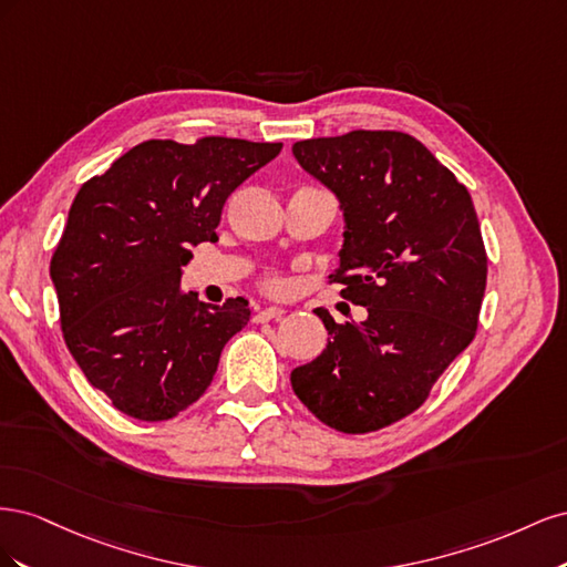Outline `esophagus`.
I'll list each match as a JSON object with an SVG mask.
<instances>
[{"instance_id": "34e87169", "label": "esophagus", "mask_w": 567, "mask_h": 567, "mask_svg": "<svg viewBox=\"0 0 567 567\" xmlns=\"http://www.w3.org/2000/svg\"><path fill=\"white\" fill-rule=\"evenodd\" d=\"M286 315V310L284 307H279V305H269V307H265V310H260L255 315V321H269V319H279V317H284Z\"/></svg>"}]
</instances>
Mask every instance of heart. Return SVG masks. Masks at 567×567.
I'll return each mask as SVG.
<instances>
[{"mask_svg":"<svg viewBox=\"0 0 567 567\" xmlns=\"http://www.w3.org/2000/svg\"><path fill=\"white\" fill-rule=\"evenodd\" d=\"M267 288H269V290H281V288H284V281L277 279V277H271V279H267Z\"/></svg>","mask_w":567,"mask_h":567,"instance_id":"heart-1","label":"heart"}]
</instances>
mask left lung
<instances>
[{
	"instance_id": "1",
	"label": "left lung",
	"mask_w": 567,
	"mask_h": 567,
	"mask_svg": "<svg viewBox=\"0 0 567 567\" xmlns=\"http://www.w3.org/2000/svg\"><path fill=\"white\" fill-rule=\"evenodd\" d=\"M293 156L340 200V296L367 307L326 350L290 373L300 402L340 433H371L416 411L471 346L487 252L468 188L419 140L354 130L293 144Z\"/></svg>"
}]
</instances>
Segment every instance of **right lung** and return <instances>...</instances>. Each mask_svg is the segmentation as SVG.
<instances>
[{
  "mask_svg": "<svg viewBox=\"0 0 567 567\" xmlns=\"http://www.w3.org/2000/svg\"><path fill=\"white\" fill-rule=\"evenodd\" d=\"M281 146L148 140L80 186L49 274L68 350L123 414L167 421L192 406L248 323L244 298L205 305L184 293L182 267L192 246L217 241L234 188Z\"/></svg>",
  "mask_w": 567,
  "mask_h": 567,
  "instance_id": "1",
  "label": "right lung"
}]
</instances>
